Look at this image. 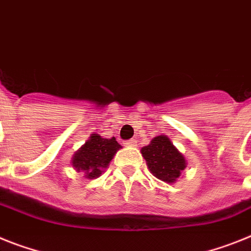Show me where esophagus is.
I'll return each mask as SVG.
<instances>
[{
	"instance_id": "obj_1",
	"label": "esophagus",
	"mask_w": 251,
	"mask_h": 251,
	"mask_svg": "<svg viewBox=\"0 0 251 251\" xmlns=\"http://www.w3.org/2000/svg\"><path fill=\"white\" fill-rule=\"evenodd\" d=\"M124 146L127 147H136L137 146V141L136 140H129L124 142Z\"/></svg>"
}]
</instances>
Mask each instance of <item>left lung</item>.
Listing matches in <instances>:
<instances>
[{"label":"left lung","mask_w":251,"mask_h":251,"mask_svg":"<svg viewBox=\"0 0 251 251\" xmlns=\"http://www.w3.org/2000/svg\"><path fill=\"white\" fill-rule=\"evenodd\" d=\"M149 170L165 183L174 184L187 168V160L165 134L152 138L150 145L141 149Z\"/></svg>","instance_id":"1"}]
</instances>
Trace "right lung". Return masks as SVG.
Here are the masks:
<instances>
[{"label":"right lung","instance_id":"1","mask_svg":"<svg viewBox=\"0 0 251 251\" xmlns=\"http://www.w3.org/2000/svg\"><path fill=\"white\" fill-rule=\"evenodd\" d=\"M119 149L122 146L114 137L102 138L98 133H94L85 145L75 152L71 164L76 171H82L86 179H96L108 168Z\"/></svg>","mask_w":251,"mask_h":251}]
</instances>
